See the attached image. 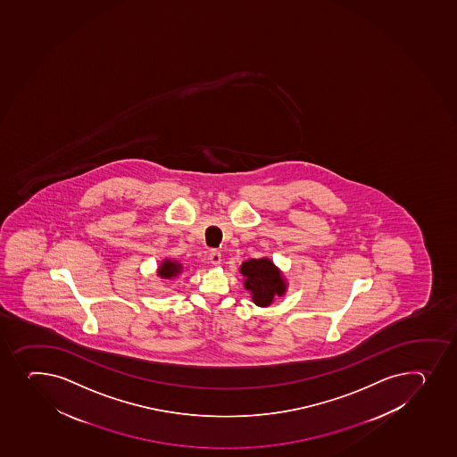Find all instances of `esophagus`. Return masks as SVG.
<instances>
[{"instance_id":"34e87169","label":"esophagus","mask_w":457,"mask_h":457,"mask_svg":"<svg viewBox=\"0 0 457 457\" xmlns=\"http://www.w3.org/2000/svg\"><path fill=\"white\" fill-rule=\"evenodd\" d=\"M208 259H210V262L212 265H219L221 262V254L220 252H217V250H212L210 254H208Z\"/></svg>"}]
</instances>
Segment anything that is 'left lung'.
Listing matches in <instances>:
<instances>
[{"mask_svg":"<svg viewBox=\"0 0 457 457\" xmlns=\"http://www.w3.org/2000/svg\"><path fill=\"white\" fill-rule=\"evenodd\" d=\"M240 273L245 276V287L259 307H267L276 296L287 292V282L280 270L269 258L249 259L243 262Z\"/></svg>","mask_w":457,"mask_h":457,"instance_id":"obj_1","label":"left lung"}]
</instances>
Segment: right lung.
Masks as SVG:
<instances>
[{
  "label": "right lung",
  "instance_id": "obj_1",
  "mask_svg": "<svg viewBox=\"0 0 457 457\" xmlns=\"http://www.w3.org/2000/svg\"><path fill=\"white\" fill-rule=\"evenodd\" d=\"M181 271H183V267H181L179 262L165 259L162 262L161 267H159V270H157V276H161L162 278H177Z\"/></svg>",
  "mask_w": 457,
  "mask_h": 457
}]
</instances>
